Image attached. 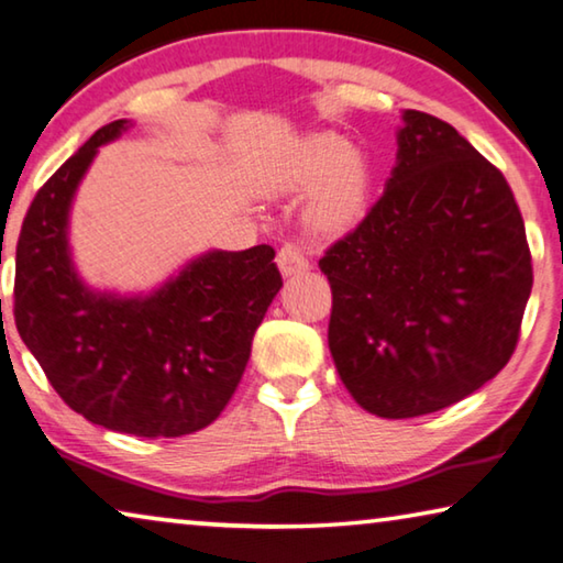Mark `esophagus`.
<instances>
[{"instance_id": "esophagus-1", "label": "esophagus", "mask_w": 563, "mask_h": 563, "mask_svg": "<svg viewBox=\"0 0 563 563\" xmlns=\"http://www.w3.org/2000/svg\"><path fill=\"white\" fill-rule=\"evenodd\" d=\"M276 266H279L282 276H297V274L309 269V260L299 252V249L287 244L276 252Z\"/></svg>"}]
</instances>
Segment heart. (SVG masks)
<instances>
[{
    "label": "heart",
    "mask_w": 563,
    "mask_h": 563,
    "mask_svg": "<svg viewBox=\"0 0 563 563\" xmlns=\"http://www.w3.org/2000/svg\"><path fill=\"white\" fill-rule=\"evenodd\" d=\"M274 191H307L303 219L317 234H344L366 214L372 169L366 156L342 134L314 132L294 146L289 159L269 179Z\"/></svg>",
    "instance_id": "b5f03b06"
}]
</instances>
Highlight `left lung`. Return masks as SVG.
<instances>
[{
    "label": "left lung",
    "instance_id": "1",
    "mask_svg": "<svg viewBox=\"0 0 563 563\" xmlns=\"http://www.w3.org/2000/svg\"><path fill=\"white\" fill-rule=\"evenodd\" d=\"M329 352L382 419L446 409L501 372L533 274L504 174L454 126L404 109L384 195L319 262Z\"/></svg>",
    "mask_w": 563,
    "mask_h": 563
}]
</instances>
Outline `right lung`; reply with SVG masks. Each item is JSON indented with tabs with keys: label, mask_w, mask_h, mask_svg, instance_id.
Here are the masks:
<instances>
[{
	"label": "right lung",
	"mask_w": 563,
	"mask_h": 563,
	"mask_svg": "<svg viewBox=\"0 0 563 563\" xmlns=\"http://www.w3.org/2000/svg\"><path fill=\"white\" fill-rule=\"evenodd\" d=\"M132 126L97 129L36 191L16 244L14 321L54 391L87 421L172 439L224 411L282 276L274 249L260 244L209 249L150 291L91 287L71 254V207L99 146Z\"/></svg>",
	"instance_id": "right-lung-1"
}]
</instances>
